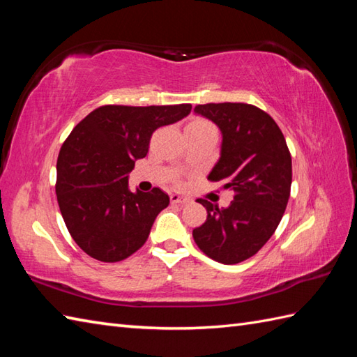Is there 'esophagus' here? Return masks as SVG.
<instances>
[{"label": "esophagus", "mask_w": 357, "mask_h": 357, "mask_svg": "<svg viewBox=\"0 0 357 357\" xmlns=\"http://www.w3.org/2000/svg\"><path fill=\"white\" fill-rule=\"evenodd\" d=\"M170 201H172V204H185V202H188L187 198H184V196H181L178 193L170 195Z\"/></svg>", "instance_id": "1"}]
</instances>
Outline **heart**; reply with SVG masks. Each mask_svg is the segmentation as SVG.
Masks as SVG:
<instances>
[{
    "instance_id": "b5f03b06",
    "label": "heart",
    "mask_w": 357,
    "mask_h": 357,
    "mask_svg": "<svg viewBox=\"0 0 357 357\" xmlns=\"http://www.w3.org/2000/svg\"><path fill=\"white\" fill-rule=\"evenodd\" d=\"M213 127L210 123H207V121L204 119H193L190 124H188L187 128H190V130H202V128H210Z\"/></svg>"
}]
</instances>
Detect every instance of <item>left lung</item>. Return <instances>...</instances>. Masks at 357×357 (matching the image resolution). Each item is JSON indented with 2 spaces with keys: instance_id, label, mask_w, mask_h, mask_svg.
Listing matches in <instances>:
<instances>
[{
  "instance_id": "8db88e82",
  "label": "left lung",
  "mask_w": 357,
  "mask_h": 357,
  "mask_svg": "<svg viewBox=\"0 0 357 357\" xmlns=\"http://www.w3.org/2000/svg\"><path fill=\"white\" fill-rule=\"evenodd\" d=\"M195 112L222 133L221 156L208 181L224 183L234 196L229 207L198 199L207 221L193 230L204 253L225 265L256 255L284 216L291 187V156L268 113L244 102L199 104Z\"/></svg>"
}]
</instances>
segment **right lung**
I'll use <instances>...</instances> for the list:
<instances>
[{
	"label": "right lung",
	"instance_id": "1",
	"mask_svg": "<svg viewBox=\"0 0 357 357\" xmlns=\"http://www.w3.org/2000/svg\"><path fill=\"white\" fill-rule=\"evenodd\" d=\"M192 110L178 105H102L81 121L63 144L56 162V198L70 236L101 262H118L139 250L170 198L161 188H128L136 159L147 155L156 128Z\"/></svg>",
	"mask_w": 357,
	"mask_h": 357
}]
</instances>
